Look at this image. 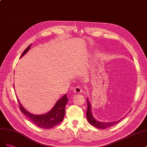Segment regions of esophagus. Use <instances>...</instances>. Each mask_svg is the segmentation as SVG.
<instances>
[{"mask_svg": "<svg viewBox=\"0 0 147 147\" xmlns=\"http://www.w3.org/2000/svg\"><path fill=\"white\" fill-rule=\"evenodd\" d=\"M73 92L74 93H81L82 92V89L80 86H77L73 89Z\"/></svg>", "mask_w": 147, "mask_h": 147, "instance_id": "esophagus-1", "label": "esophagus"}]
</instances>
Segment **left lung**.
Wrapping results in <instances>:
<instances>
[{
    "instance_id": "1",
    "label": "left lung",
    "mask_w": 147,
    "mask_h": 147,
    "mask_svg": "<svg viewBox=\"0 0 147 147\" xmlns=\"http://www.w3.org/2000/svg\"><path fill=\"white\" fill-rule=\"evenodd\" d=\"M87 111L86 113L87 118L90 123L94 127H98V128H99V129H106L107 127H111L112 126H113L114 125L118 123L121 120L120 119L118 121H112V122H102V121H98L94 118L92 114V106L88 98H87Z\"/></svg>"
}]
</instances>
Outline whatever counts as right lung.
<instances>
[{"label": "right lung", "mask_w": 147, "mask_h": 147, "mask_svg": "<svg viewBox=\"0 0 147 147\" xmlns=\"http://www.w3.org/2000/svg\"><path fill=\"white\" fill-rule=\"evenodd\" d=\"M31 45L32 44L23 52L20 58L29 51ZM18 100L21 111L29 118L33 123L42 129H50L60 123L63 120L65 113V106L68 101V99L67 98V94H65L56 102L54 106L51 109V111L41 115H35L30 113L22 106L18 99Z\"/></svg>", "instance_id": "right-lung-1"}]
</instances>
